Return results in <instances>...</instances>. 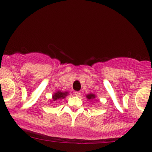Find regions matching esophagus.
Masks as SVG:
<instances>
[{
	"instance_id": "34e87169",
	"label": "esophagus",
	"mask_w": 152,
	"mask_h": 152,
	"mask_svg": "<svg viewBox=\"0 0 152 152\" xmlns=\"http://www.w3.org/2000/svg\"><path fill=\"white\" fill-rule=\"evenodd\" d=\"M74 95L76 96H79L81 95V93H80V92H79V91H75L74 92Z\"/></svg>"
}]
</instances>
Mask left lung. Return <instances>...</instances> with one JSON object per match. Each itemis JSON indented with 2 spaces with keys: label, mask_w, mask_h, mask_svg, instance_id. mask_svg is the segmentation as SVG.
Returning a JSON list of instances; mask_svg holds the SVG:
<instances>
[{
  "label": "left lung",
  "mask_w": 152,
  "mask_h": 152,
  "mask_svg": "<svg viewBox=\"0 0 152 152\" xmlns=\"http://www.w3.org/2000/svg\"><path fill=\"white\" fill-rule=\"evenodd\" d=\"M87 98L88 99H93L96 98V96L94 94H89L87 96Z\"/></svg>",
  "instance_id": "1"
}]
</instances>
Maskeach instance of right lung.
Wrapping results in <instances>:
<instances>
[{"label":"right lung","instance_id":"right-lung-1","mask_svg":"<svg viewBox=\"0 0 152 152\" xmlns=\"http://www.w3.org/2000/svg\"><path fill=\"white\" fill-rule=\"evenodd\" d=\"M67 92H65V93H62L61 91H58L57 93H54L53 96V101H56L57 99H64L65 98V96H67Z\"/></svg>","mask_w":152,"mask_h":152}]
</instances>
